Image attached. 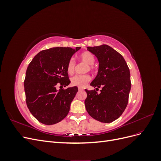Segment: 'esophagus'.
<instances>
[{
  "instance_id": "esophagus-1",
  "label": "esophagus",
  "mask_w": 161,
  "mask_h": 161,
  "mask_svg": "<svg viewBox=\"0 0 161 161\" xmlns=\"http://www.w3.org/2000/svg\"><path fill=\"white\" fill-rule=\"evenodd\" d=\"M79 91H82V90H84V89L83 88H81V87H79Z\"/></svg>"
}]
</instances>
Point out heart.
Returning a JSON list of instances; mask_svg holds the SVG:
<instances>
[{"mask_svg":"<svg viewBox=\"0 0 161 161\" xmlns=\"http://www.w3.org/2000/svg\"><path fill=\"white\" fill-rule=\"evenodd\" d=\"M79 60L82 62H84L87 64L86 67L85 72L91 71L93 70L94 67L92 64H94L95 58V56L90 52H82L79 56ZM76 66V62L73 58H70L66 65V70L69 75H72L75 72ZM91 80V76L88 74L85 75H77L73 76L71 79V84L73 86H76L79 87H85L86 85Z\"/></svg>","mask_w":161,"mask_h":161,"instance_id":"obj_1","label":"heart"}]
</instances>
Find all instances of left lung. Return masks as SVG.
<instances>
[{
  "label": "left lung",
  "mask_w": 161,
  "mask_h": 161,
  "mask_svg": "<svg viewBox=\"0 0 161 161\" xmlns=\"http://www.w3.org/2000/svg\"><path fill=\"white\" fill-rule=\"evenodd\" d=\"M99 60V70L91 85L101 87V93L85 89L88 114L95 119L110 123L121 115L127 107L131 89L130 69L119 52L108 45L88 47Z\"/></svg>",
  "instance_id": "obj_1"
}]
</instances>
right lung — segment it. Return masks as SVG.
Listing matches in <instances>:
<instances>
[{"label": "right lung", "instance_id": "add662e5", "mask_svg": "<svg viewBox=\"0 0 161 161\" xmlns=\"http://www.w3.org/2000/svg\"><path fill=\"white\" fill-rule=\"evenodd\" d=\"M80 49L57 47L42 50L29 64L24 80L27 108L31 114L46 125H53L65 118L78 91L77 86L57 90L58 85L70 84L67 63Z\"/></svg>", "mask_w": 161, "mask_h": 161}]
</instances>
